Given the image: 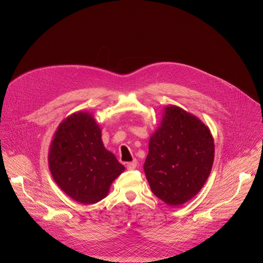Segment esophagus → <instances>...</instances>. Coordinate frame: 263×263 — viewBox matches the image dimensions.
<instances>
[{"label": "esophagus", "instance_id": "34e87169", "mask_svg": "<svg viewBox=\"0 0 263 263\" xmlns=\"http://www.w3.org/2000/svg\"><path fill=\"white\" fill-rule=\"evenodd\" d=\"M126 168H127L128 170H134V169H136V168H137V161L134 160L133 162L126 163Z\"/></svg>", "mask_w": 263, "mask_h": 263}]
</instances>
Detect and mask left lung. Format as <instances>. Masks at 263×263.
Wrapping results in <instances>:
<instances>
[{
    "mask_svg": "<svg viewBox=\"0 0 263 263\" xmlns=\"http://www.w3.org/2000/svg\"><path fill=\"white\" fill-rule=\"evenodd\" d=\"M152 135L144 171L152 192L165 203H185L204 185L213 167L215 144L210 128L180 107L164 108Z\"/></svg>",
    "mask_w": 263,
    "mask_h": 263,
    "instance_id": "8db88e82",
    "label": "left lung"
}]
</instances>
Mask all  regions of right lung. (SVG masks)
Wrapping results in <instances>:
<instances>
[{"instance_id": "add662e5", "label": "right lung", "mask_w": 263, "mask_h": 263, "mask_svg": "<svg viewBox=\"0 0 263 263\" xmlns=\"http://www.w3.org/2000/svg\"><path fill=\"white\" fill-rule=\"evenodd\" d=\"M48 166L55 183L71 198L93 204L108 194L123 171L101 139V128L89 112L73 113L61 122L48 153Z\"/></svg>"}]
</instances>
